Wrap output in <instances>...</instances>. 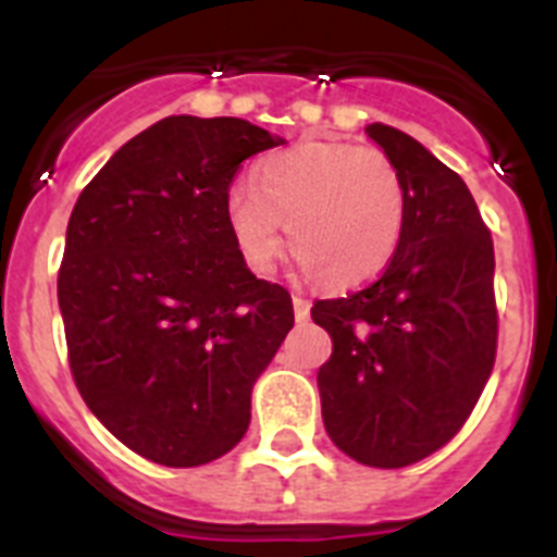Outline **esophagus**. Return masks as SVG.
<instances>
[{
  "label": "esophagus",
  "instance_id": "esophagus-1",
  "mask_svg": "<svg viewBox=\"0 0 557 557\" xmlns=\"http://www.w3.org/2000/svg\"><path fill=\"white\" fill-rule=\"evenodd\" d=\"M293 309H295V321L304 323L309 318V301L301 298V295H293Z\"/></svg>",
  "mask_w": 557,
  "mask_h": 557
}]
</instances>
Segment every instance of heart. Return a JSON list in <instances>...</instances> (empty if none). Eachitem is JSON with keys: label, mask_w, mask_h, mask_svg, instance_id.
Here are the masks:
<instances>
[{"label": "heart", "mask_w": 557, "mask_h": 557, "mask_svg": "<svg viewBox=\"0 0 557 557\" xmlns=\"http://www.w3.org/2000/svg\"><path fill=\"white\" fill-rule=\"evenodd\" d=\"M223 214L253 273L282 253L284 223L301 270L332 289L376 278L401 245L407 186L385 152L348 141H304L256 166V186L225 191Z\"/></svg>", "instance_id": "heart-1"}]
</instances>
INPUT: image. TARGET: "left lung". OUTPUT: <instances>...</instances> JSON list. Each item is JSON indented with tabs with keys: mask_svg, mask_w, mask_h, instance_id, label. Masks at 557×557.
I'll list each match as a JSON object with an SVG mask.
<instances>
[{
	"mask_svg": "<svg viewBox=\"0 0 557 557\" xmlns=\"http://www.w3.org/2000/svg\"><path fill=\"white\" fill-rule=\"evenodd\" d=\"M366 133L405 178L407 225L376 282L312 307L334 346L318 391L339 451L401 469L449 444L488 382L494 243L457 172L405 131L373 122Z\"/></svg>",
	"mask_w": 557,
	"mask_h": 557,
	"instance_id": "8db88e82",
	"label": "left lung"
}]
</instances>
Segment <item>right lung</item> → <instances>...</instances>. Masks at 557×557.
<instances>
[{"label": "right lung", "mask_w": 557, "mask_h": 557, "mask_svg": "<svg viewBox=\"0 0 557 557\" xmlns=\"http://www.w3.org/2000/svg\"><path fill=\"white\" fill-rule=\"evenodd\" d=\"M278 145L236 116H166L113 152L69 218L58 307L72 376L97 421L159 466H203L243 441L253 382L295 323L223 214L239 164Z\"/></svg>", "instance_id": "add662e5"}]
</instances>
